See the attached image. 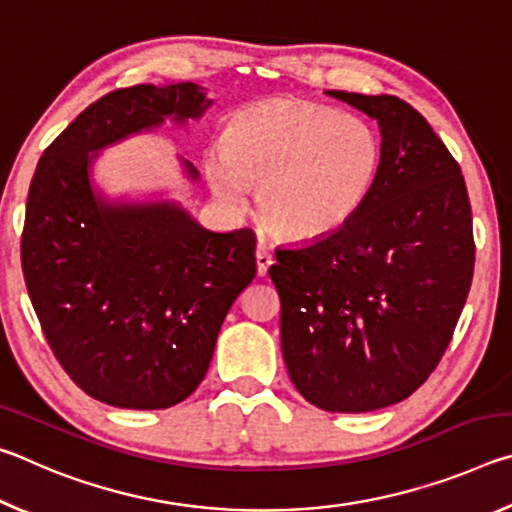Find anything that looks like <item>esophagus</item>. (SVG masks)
I'll use <instances>...</instances> for the list:
<instances>
[{
    "instance_id": "1",
    "label": "esophagus",
    "mask_w": 512,
    "mask_h": 512,
    "mask_svg": "<svg viewBox=\"0 0 512 512\" xmlns=\"http://www.w3.org/2000/svg\"><path fill=\"white\" fill-rule=\"evenodd\" d=\"M255 259H257V273L259 275H266L268 268H271V264H273V255L268 253V248H266L264 241H259V244H257Z\"/></svg>"
}]
</instances>
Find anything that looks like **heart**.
<instances>
[{
	"label": "heart",
	"mask_w": 512,
	"mask_h": 512,
	"mask_svg": "<svg viewBox=\"0 0 512 512\" xmlns=\"http://www.w3.org/2000/svg\"><path fill=\"white\" fill-rule=\"evenodd\" d=\"M384 146L366 119L277 97L235 112L205 176L225 203L257 187V216L275 237L309 244L341 232L377 185Z\"/></svg>",
	"instance_id": "obj_1"
}]
</instances>
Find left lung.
<instances>
[{
	"instance_id": "1",
	"label": "left lung",
	"mask_w": 512,
	"mask_h": 512,
	"mask_svg": "<svg viewBox=\"0 0 512 512\" xmlns=\"http://www.w3.org/2000/svg\"><path fill=\"white\" fill-rule=\"evenodd\" d=\"M327 94L377 119V185L341 232L277 248L268 275L293 386L323 411L366 413L406 400L443 359L472 284V207L461 167L413 106Z\"/></svg>"
}]
</instances>
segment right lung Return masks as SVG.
<instances>
[{"mask_svg": "<svg viewBox=\"0 0 512 512\" xmlns=\"http://www.w3.org/2000/svg\"><path fill=\"white\" fill-rule=\"evenodd\" d=\"M194 83L133 85L85 108L33 173L22 271L49 348L81 391L119 409H169L201 384L232 302L257 273L255 232H210L176 203L94 196L103 146L185 124L210 106ZM189 178L198 171L185 162Z\"/></svg>", "mask_w": 512, "mask_h": 512, "instance_id": "right-lung-1", "label": "right lung"}]
</instances>
